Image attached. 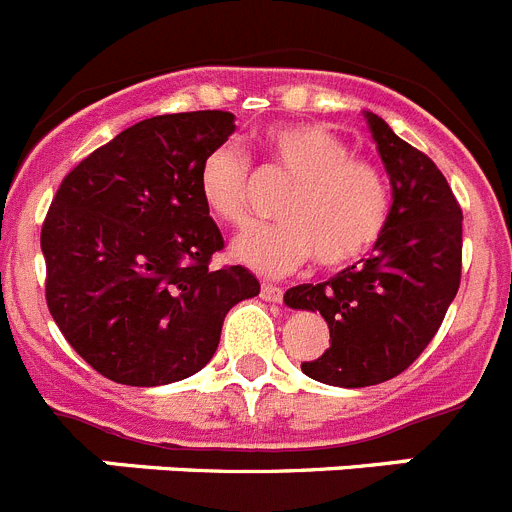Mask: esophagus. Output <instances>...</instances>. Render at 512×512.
Returning <instances> with one entry per match:
<instances>
[{"instance_id": "34e87169", "label": "esophagus", "mask_w": 512, "mask_h": 512, "mask_svg": "<svg viewBox=\"0 0 512 512\" xmlns=\"http://www.w3.org/2000/svg\"><path fill=\"white\" fill-rule=\"evenodd\" d=\"M261 297H264L266 302H282L284 289L277 287V284H264V287H261Z\"/></svg>"}]
</instances>
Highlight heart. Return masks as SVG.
<instances>
[{
    "instance_id": "heart-1",
    "label": "heart",
    "mask_w": 512,
    "mask_h": 512,
    "mask_svg": "<svg viewBox=\"0 0 512 512\" xmlns=\"http://www.w3.org/2000/svg\"><path fill=\"white\" fill-rule=\"evenodd\" d=\"M264 148L297 187L279 210L284 225L238 235L235 259L279 277L310 256L323 269H343L377 246L390 220V189L372 161L354 156L346 140L315 122L271 125ZM197 184L212 217L233 228L248 223V161L241 148H212L202 158Z\"/></svg>"
}]
</instances>
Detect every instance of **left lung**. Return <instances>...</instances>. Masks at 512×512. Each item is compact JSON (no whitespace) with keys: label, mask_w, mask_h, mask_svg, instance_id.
<instances>
[{"label":"left lung","mask_w":512,"mask_h":512,"mask_svg":"<svg viewBox=\"0 0 512 512\" xmlns=\"http://www.w3.org/2000/svg\"><path fill=\"white\" fill-rule=\"evenodd\" d=\"M392 184L390 220L369 259L320 284L287 289L284 305L320 312L330 348L302 372L333 387H372L405 372L459 292L461 207L431 158L364 112Z\"/></svg>","instance_id":"8db88e82"}]
</instances>
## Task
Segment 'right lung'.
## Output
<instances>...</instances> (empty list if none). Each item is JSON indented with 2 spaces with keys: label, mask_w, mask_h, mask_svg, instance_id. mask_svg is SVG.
Returning a JSON list of instances; mask_svg holds the SVG:
<instances>
[{
  "label": "right lung",
  "mask_w": 512,
  "mask_h": 512,
  "mask_svg": "<svg viewBox=\"0 0 512 512\" xmlns=\"http://www.w3.org/2000/svg\"><path fill=\"white\" fill-rule=\"evenodd\" d=\"M223 110L138 122L89 153L45 215V300L102 377L158 387L215 356L233 305L259 295L243 266L210 269L223 235L200 197L202 158L235 130Z\"/></svg>",
  "instance_id": "add662e5"
}]
</instances>
